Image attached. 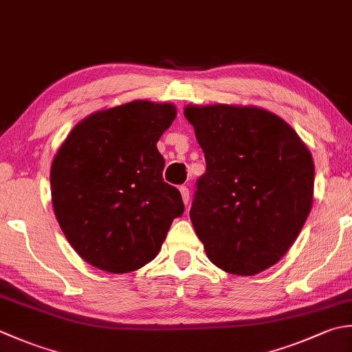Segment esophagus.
Here are the masks:
<instances>
[{
  "label": "esophagus",
  "mask_w": 352,
  "mask_h": 352,
  "mask_svg": "<svg viewBox=\"0 0 352 352\" xmlns=\"http://www.w3.org/2000/svg\"><path fill=\"white\" fill-rule=\"evenodd\" d=\"M180 192H182V198H183V203L188 206L189 201H190V197H189V189L186 188V186H182L180 188Z\"/></svg>",
  "instance_id": "1"
}]
</instances>
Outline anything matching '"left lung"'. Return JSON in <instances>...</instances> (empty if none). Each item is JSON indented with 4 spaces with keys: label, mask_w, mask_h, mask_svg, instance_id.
<instances>
[{
    "label": "left lung",
    "mask_w": 352,
    "mask_h": 352,
    "mask_svg": "<svg viewBox=\"0 0 352 352\" xmlns=\"http://www.w3.org/2000/svg\"><path fill=\"white\" fill-rule=\"evenodd\" d=\"M206 158L190 221L209 259L252 276L284 256L313 204L314 163L279 116L258 107L188 105Z\"/></svg>",
    "instance_id": "8db88e82"
}]
</instances>
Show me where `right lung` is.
<instances>
[{
  "instance_id": "obj_1",
  "label": "right lung",
  "mask_w": 352,
  "mask_h": 352,
  "mask_svg": "<svg viewBox=\"0 0 352 352\" xmlns=\"http://www.w3.org/2000/svg\"><path fill=\"white\" fill-rule=\"evenodd\" d=\"M175 116L172 103L149 100L103 109L79 122L54 155V215L73 249L99 270L129 273L151 263L183 215L157 149Z\"/></svg>"
}]
</instances>
